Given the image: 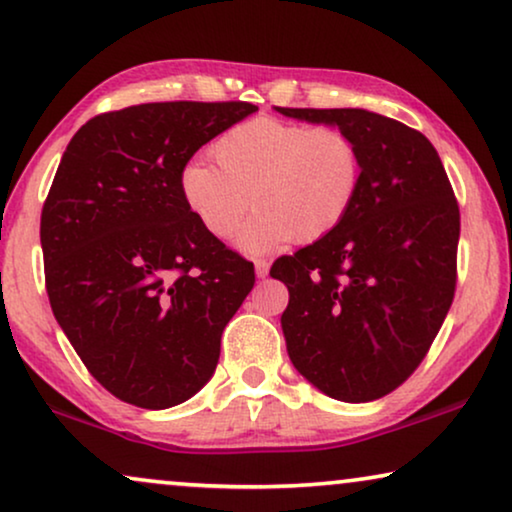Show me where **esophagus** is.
Returning a JSON list of instances; mask_svg holds the SVG:
<instances>
[{"label":"esophagus","mask_w":512,"mask_h":512,"mask_svg":"<svg viewBox=\"0 0 512 512\" xmlns=\"http://www.w3.org/2000/svg\"><path fill=\"white\" fill-rule=\"evenodd\" d=\"M254 268H256V277L265 279V277H268V272H270V263L265 261V258H258V261L254 263Z\"/></svg>","instance_id":"1"}]
</instances>
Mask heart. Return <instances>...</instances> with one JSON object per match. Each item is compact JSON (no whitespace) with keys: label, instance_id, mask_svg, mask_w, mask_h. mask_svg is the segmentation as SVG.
<instances>
[{"label":"heart","instance_id":"b5f03b06","mask_svg":"<svg viewBox=\"0 0 512 512\" xmlns=\"http://www.w3.org/2000/svg\"><path fill=\"white\" fill-rule=\"evenodd\" d=\"M216 165L191 160L179 177L181 198L216 240L240 233L249 254L333 233L361 188V151L335 125H303L258 116L235 125L212 146Z\"/></svg>","mask_w":512,"mask_h":512}]
</instances>
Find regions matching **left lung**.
Wrapping results in <instances>:
<instances>
[{
  "mask_svg": "<svg viewBox=\"0 0 512 512\" xmlns=\"http://www.w3.org/2000/svg\"><path fill=\"white\" fill-rule=\"evenodd\" d=\"M354 137L361 188L347 219L270 275L286 284V352L335 401L387 396L424 361L457 286L459 205L422 132L366 109H289Z\"/></svg>",
  "mask_w": 512,
  "mask_h": 512,
  "instance_id": "obj_1",
  "label": "left lung"
}]
</instances>
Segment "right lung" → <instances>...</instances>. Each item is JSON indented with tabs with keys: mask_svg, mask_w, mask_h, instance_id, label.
Instances as JSON below:
<instances>
[{
	"mask_svg": "<svg viewBox=\"0 0 512 512\" xmlns=\"http://www.w3.org/2000/svg\"><path fill=\"white\" fill-rule=\"evenodd\" d=\"M258 111L249 102H151L90 118L41 209L46 291L90 375L146 410L205 387L254 263L181 198L193 153Z\"/></svg>",
	"mask_w": 512,
	"mask_h": 512,
	"instance_id": "obj_1",
	"label": "right lung"
}]
</instances>
